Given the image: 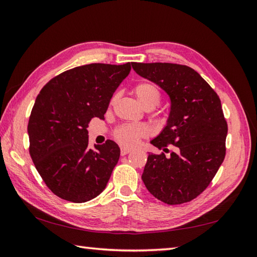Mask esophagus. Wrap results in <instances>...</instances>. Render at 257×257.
<instances>
[{"label":"esophagus","instance_id":"1","mask_svg":"<svg viewBox=\"0 0 257 257\" xmlns=\"http://www.w3.org/2000/svg\"><path fill=\"white\" fill-rule=\"evenodd\" d=\"M130 151L132 150L128 148H124V147H121V149H120V154H121V156H125V155H128Z\"/></svg>","mask_w":257,"mask_h":257}]
</instances>
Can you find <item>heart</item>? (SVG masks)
<instances>
[{
  "instance_id": "1",
  "label": "heart",
  "mask_w": 257,
  "mask_h": 257,
  "mask_svg": "<svg viewBox=\"0 0 257 257\" xmlns=\"http://www.w3.org/2000/svg\"><path fill=\"white\" fill-rule=\"evenodd\" d=\"M134 94L139 105L144 109H154L161 100V94L158 87L148 81H144L135 86ZM148 134V130L143 124H123L114 132V138L124 147L133 148L139 144V140Z\"/></svg>"
}]
</instances>
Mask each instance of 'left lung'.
Instances as JSON below:
<instances>
[{
  "instance_id": "1",
  "label": "left lung",
  "mask_w": 257,
  "mask_h": 257,
  "mask_svg": "<svg viewBox=\"0 0 257 257\" xmlns=\"http://www.w3.org/2000/svg\"><path fill=\"white\" fill-rule=\"evenodd\" d=\"M141 77L158 85L170 99V112L151 145L169 152L149 154L141 179L167 204L195 199L210 184L225 157L227 123L221 100L191 67L170 63H132Z\"/></svg>"
}]
</instances>
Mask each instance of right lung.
I'll return each instance as SVG.
<instances>
[{
	"label": "right lung",
	"mask_w": 257,
	"mask_h": 257,
	"mask_svg": "<svg viewBox=\"0 0 257 257\" xmlns=\"http://www.w3.org/2000/svg\"><path fill=\"white\" fill-rule=\"evenodd\" d=\"M132 64H88L59 74L37 95L27 125L30 155L54 194L74 203L99 195L120 156L107 140L88 148L87 127L103 119L113 92Z\"/></svg>",
	"instance_id": "obj_1"
}]
</instances>
